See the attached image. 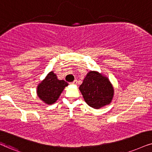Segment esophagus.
<instances>
[{
    "mask_svg": "<svg viewBox=\"0 0 152 152\" xmlns=\"http://www.w3.org/2000/svg\"><path fill=\"white\" fill-rule=\"evenodd\" d=\"M71 84H74V85H76V84H77V80H74V81L71 83Z\"/></svg>",
    "mask_w": 152,
    "mask_h": 152,
    "instance_id": "34e87169",
    "label": "esophagus"
}]
</instances>
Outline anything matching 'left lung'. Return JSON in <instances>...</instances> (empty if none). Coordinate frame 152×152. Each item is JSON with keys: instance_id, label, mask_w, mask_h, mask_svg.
<instances>
[{"instance_id": "left-lung-1", "label": "left lung", "mask_w": 152, "mask_h": 152, "mask_svg": "<svg viewBox=\"0 0 152 152\" xmlns=\"http://www.w3.org/2000/svg\"><path fill=\"white\" fill-rule=\"evenodd\" d=\"M79 90L86 102L96 109L109 104L114 93L109 78L95 71L88 73Z\"/></svg>"}]
</instances>
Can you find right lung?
Here are the masks:
<instances>
[{"label":"right lung","mask_w":152,"mask_h":152,"mask_svg":"<svg viewBox=\"0 0 152 152\" xmlns=\"http://www.w3.org/2000/svg\"><path fill=\"white\" fill-rule=\"evenodd\" d=\"M68 83L64 80H59L56 74L50 72L45 79L38 84L37 95L42 101L48 104L55 103Z\"/></svg>","instance_id":"1"}]
</instances>
